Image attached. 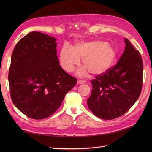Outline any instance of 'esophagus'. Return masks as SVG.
I'll list each match as a JSON object with an SVG mask.
<instances>
[{
    "mask_svg": "<svg viewBox=\"0 0 152 152\" xmlns=\"http://www.w3.org/2000/svg\"><path fill=\"white\" fill-rule=\"evenodd\" d=\"M86 82L85 80H78V82H77V83L78 84H82V83H84Z\"/></svg>",
    "mask_w": 152,
    "mask_h": 152,
    "instance_id": "34e87169",
    "label": "esophagus"
}]
</instances>
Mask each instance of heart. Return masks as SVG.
<instances>
[{
    "mask_svg": "<svg viewBox=\"0 0 152 152\" xmlns=\"http://www.w3.org/2000/svg\"><path fill=\"white\" fill-rule=\"evenodd\" d=\"M117 53L106 42L93 40L77 42L73 48L64 45L60 52V63L67 72L75 69L82 59V68L78 71L80 76H85L88 71L93 75H101L110 69L116 59Z\"/></svg>",
    "mask_w": 152,
    "mask_h": 152,
    "instance_id": "1",
    "label": "heart"
}]
</instances>
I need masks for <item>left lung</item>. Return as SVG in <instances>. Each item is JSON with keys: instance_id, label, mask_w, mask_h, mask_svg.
<instances>
[{"instance_id": "left-lung-1", "label": "left lung", "mask_w": 152, "mask_h": 152, "mask_svg": "<svg viewBox=\"0 0 152 152\" xmlns=\"http://www.w3.org/2000/svg\"><path fill=\"white\" fill-rule=\"evenodd\" d=\"M125 48L118 63L92 80L88 108L98 118L110 120L129 110L141 93L143 64L140 53L125 38Z\"/></svg>"}]
</instances>
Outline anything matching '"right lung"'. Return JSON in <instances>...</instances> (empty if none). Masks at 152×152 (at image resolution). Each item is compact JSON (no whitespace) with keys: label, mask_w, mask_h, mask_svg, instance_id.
<instances>
[{"label":"right lung","mask_w":152,"mask_h":152,"mask_svg":"<svg viewBox=\"0 0 152 152\" xmlns=\"http://www.w3.org/2000/svg\"><path fill=\"white\" fill-rule=\"evenodd\" d=\"M56 39L31 32L16 44L8 81L14 104L27 117L42 119L60 107L77 79L59 65Z\"/></svg>","instance_id":"obj_1"}]
</instances>
